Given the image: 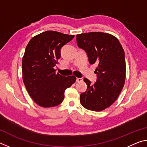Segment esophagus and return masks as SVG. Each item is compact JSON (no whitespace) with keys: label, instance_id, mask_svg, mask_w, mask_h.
<instances>
[{"label":"esophagus","instance_id":"1","mask_svg":"<svg viewBox=\"0 0 147 147\" xmlns=\"http://www.w3.org/2000/svg\"><path fill=\"white\" fill-rule=\"evenodd\" d=\"M83 80V79L82 78H76V82H80Z\"/></svg>","mask_w":147,"mask_h":147}]
</instances>
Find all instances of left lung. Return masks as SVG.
Returning a JSON list of instances; mask_svg holds the SVG:
<instances>
[{
    "label": "left lung",
    "instance_id": "1",
    "mask_svg": "<svg viewBox=\"0 0 147 147\" xmlns=\"http://www.w3.org/2000/svg\"><path fill=\"white\" fill-rule=\"evenodd\" d=\"M78 47L85 51L90 64L97 65L96 82L84 81L87 90L80 94V103L89 110L99 111L114 103L125 82L126 61L120 42L112 35L94 32L76 36Z\"/></svg>",
    "mask_w": 147,
    "mask_h": 147
}]
</instances>
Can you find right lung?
Here are the masks:
<instances>
[{"label": "right lung", "instance_id": "obj_1", "mask_svg": "<svg viewBox=\"0 0 147 147\" xmlns=\"http://www.w3.org/2000/svg\"><path fill=\"white\" fill-rule=\"evenodd\" d=\"M73 35L46 31L32 38L22 59L23 79L30 96L43 108L56 106L64 99L65 91L76 81L74 76L56 73L54 67L61 57V49Z\"/></svg>", "mask_w": 147, "mask_h": 147}]
</instances>
